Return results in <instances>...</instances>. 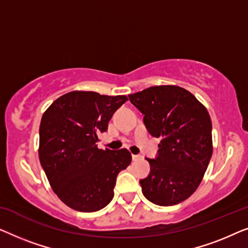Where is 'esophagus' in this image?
I'll return each mask as SVG.
<instances>
[{
	"instance_id": "34e87169",
	"label": "esophagus",
	"mask_w": 248,
	"mask_h": 248,
	"mask_svg": "<svg viewBox=\"0 0 248 248\" xmlns=\"http://www.w3.org/2000/svg\"><path fill=\"white\" fill-rule=\"evenodd\" d=\"M132 159H133L134 161H138V160H140V159H142V155H132Z\"/></svg>"
}]
</instances>
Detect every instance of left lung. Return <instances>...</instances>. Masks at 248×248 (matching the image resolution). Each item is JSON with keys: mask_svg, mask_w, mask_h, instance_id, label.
<instances>
[{"mask_svg": "<svg viewBox=\"0 0 248 248\" xmlns=\"http://www.w3.org/2000/svg\"><path fill=\"white\" fill-rule=\"evenodd\" d=\"M130 101L144 115L152 137L161 138L158 155L147 160L150 174L141 179L142 193L157 205L178 204L201 184L212 155V123L206 108L184 88L155 86Z\"/></svg>", "mask_w": 248, "mask_h": 248, "instance_id": "left-lung-1", "label": "left lung"}]
</instances>
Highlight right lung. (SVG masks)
Instances as JSON below:
<instances>
[{
    "mask_svg": "<svg viewBox=\"0 0 248 248\" xmlns=\"http://www.w3.org/2000/svg\"><path fill=\"white\" fill-rule=\"evenodd\" d=\"M126 96L71 91L54 101L39 126V160L61 201L80 212L103 209L114 198L118 172L131 164L127 149H98Z\"/></svg>",
    "mask_w": 248,
    "mask_h": 248,
    "instance_id": "1",
    "label": "right lung"
}]
</instances>
